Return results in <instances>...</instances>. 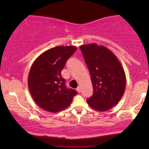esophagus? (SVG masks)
I'll return each instance as SVG.
<instances>
[{
  "instance_id": "obj_1",
  "label": "esophagus",
  "mask_w": 149,
  "mask_h": 149,
  "mask_svg": "<svg viewBox=\"0 0 149 149\" xmlns=\"http://www.w3.org/2000/svg\"><path fill=\"white\" fill-rule=\"evenodd\" d=\"M76 90H77V91H78V92H81V87L78 86V88H77Z\"/></svg>"
}]
</instances>
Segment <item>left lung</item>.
Instances as JSON below:
<instances>
[{
    "mask_svg": "<svg viewBox=\"0 0 149 149\" xmlns=\"http://www.w3.org/2000/svg\"><path fill=\"white\" fill-rule=\"evenodd\" d=\"M90 73L93 95L87 100L90 107L106 111L123 96L126 76L117 57L107 47L95 43L80 46Z\"/></svg>",
    "mask_w": 149,
    "mask_h": 149,
    "instance_id": "left-lung-1",
    "label": "left lung"
}]
</instances>
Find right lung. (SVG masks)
<instances>
[{
    "instance_id": "obj_1",
    "label": "right lung",
    "mask_w": 149,
    "mask_h": 149,
    "mask_svg": "<svg viewBox=\"0 0 149 149\" xmlns=\"http://www.w3.org/2000/svg\"><path fill=\"white\" fill-rule=\"evenodd\" d=\"M75 46H57L47 49L33 61L28 77V87L38 105L47 111L57 113L67 108L77 95L67 89L61 71L76 52Z\"/></svg>"
}]
</instances>
